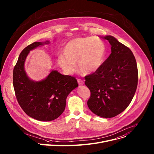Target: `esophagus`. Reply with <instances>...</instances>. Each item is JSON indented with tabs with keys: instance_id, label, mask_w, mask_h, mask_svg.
<instances>
[{
	"instance_id": "obj_1",
	"label": "esophagus",
	"mask_w": 154,
	"mask_h": 154,
	"mask_svg": "<svg viewBox=\"0 0 154 154\" xmlns=\"http://www.w3.org/2000/svg\"><path fill=\"white\" fill-rule=\"evenodd\" d=\"M77 82H78V84H79V85H84V81L83 80L80 79H77Z\"/></svg>"
}]
</instances>
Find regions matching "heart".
Wrapping results in <instances>:
<instances>
[{"label":"heart","instance_id":"heart-1","mask_svg":"<svg viewBox=\"0 0 154 154\" xmlns=\"http://www.w3.org/2000/svg\"><path fill=\"white\" fill-rule=\"evenodd\" d=\"M63 55L57 59L59 66L67 74L76 70L90 74L97 70L103 64L106 46L101 39L95 37H79L70 40L63 48Z\"/></svg>","mask_w":154,"mask_h":154}]
</instances>
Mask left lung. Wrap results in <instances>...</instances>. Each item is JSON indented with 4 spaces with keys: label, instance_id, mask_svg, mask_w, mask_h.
<instances>
[{
    "label": "left lung",
    "instance_id": "left-lung-1",
    "mask_svg": "<svg viewBox=\"0 0 154 154\" xmlns=\"http://www.w3.org/2000/svg\"><path fill=\"white\" fill-rule=\"evenodd\" d=\"M111 46V53L95 72L85 77L90 91L89 109L97 116L109 118L129 106L137 86L138 70L131 50L113 36L102 37Z\"/></svg>",
    "mask_w": 154,
    "mask_h": 154
}]
</instances>
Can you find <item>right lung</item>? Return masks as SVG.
I'll return each instance as SVG.
<instances>
[{
  "label": "right lung",
  "instance_id": "1",
  "mask_svg": "<svg viewBox=\"0 0 154 154\" xmlns=\"http://www.w3.org/2000/svg\"><path fill=\"white\" fill-rule=\"evenodd\" d=\"M35 42L26 46L20 53L13 72V85L17 100L25 113L36 120L53 121L63 113L66 98L78 87L75 77L64 75L53 70L47 77L36 82L29 79L24 65L31 50L49 44Z\"/></svg>",
  "mask_w": 154,
  "mask_h": 154
}]
</instances>
